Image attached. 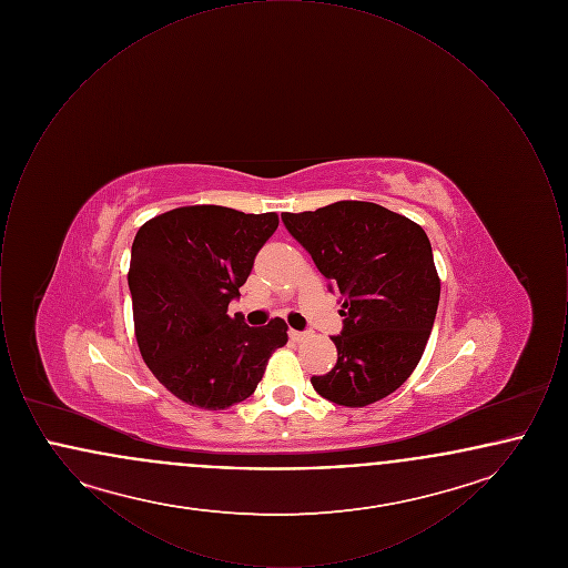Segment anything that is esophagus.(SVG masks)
Masks as SVG:
<instances>
[{
	"label": "esophagus",
	"instance_id": "esophagus-1",
	"mask_svg": "<svg viewBox=\"0 0 568 568\" xmlns=\"http://www.w3.org/2000/svg\"><path fill=\"white\" fill-rule=\"evenodd\" d=\"M290 336H292V341L300 343V341H306V338L311 336V332H300V329H292V332H290Z\"/></svg>",
	"mask_w": 568,
	"mask_h": 568
}]
</instances>
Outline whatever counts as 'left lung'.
<instances>
[{
  "instance_id": "8db88e82",
  "label": "left lung",
  "mask_w": 568,
  "mask_h": 568,
  "mask_svg": "<svg viewBox=\"0 0 568 568\" xmlns=\"http://www.w3.org/2000/svg\"><path fill=\"white\" fill-rule=\"evenodd\" d=\"M338 294V359L315 392L341 406H366L396 392L419 364L440 297L433 246L415 221L373 202L343 200L281 215Z\"/></svg>"
}]
</instances>
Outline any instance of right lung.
<instances>
[{"label":"right lung","instance_id":"obj_1","mask_svg":"<svg viewBox=\"0 0 568 568\" xmlns=\"http://www.w3.org/2000/svg\"><path fill=\"white\" fill-rule=\"evenodd\" d=\"M278 227L276 213L183 206L146 221L132 244L130 292L142 359L168 392L191 406L221 410L246 400L287 324L251 327L230 317L257 251Z\"/></svg>","mask_w":568,"mask_h":568}]
</instances>
